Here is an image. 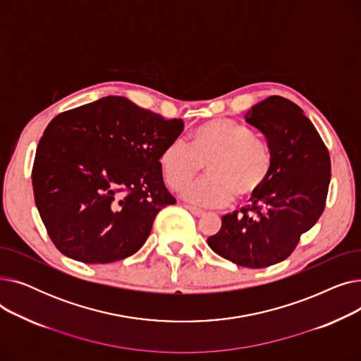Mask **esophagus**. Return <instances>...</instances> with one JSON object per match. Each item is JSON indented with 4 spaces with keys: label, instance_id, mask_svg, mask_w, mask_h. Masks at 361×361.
I'll list each match as a JSON object with an SVG mask.
<instances>
[{
    "label": "esophagus",
    "instance_id": "esophagus-1",
    "mask_svg": "<svg viewBox=\"0 0 361 361\" xmlns=\"http://www.w3.org/2000/svg\"><path fill=\"white\" fill-rule=\"evenodd\" d=\"M185 207H187V209L190 211V212H192L195 216H202V215L204 214L202 209H199V207H195V206H190V204H187Z\"/></svg>",
    "mask_w": 361,
    "mask_h": 361
}]
</instances>
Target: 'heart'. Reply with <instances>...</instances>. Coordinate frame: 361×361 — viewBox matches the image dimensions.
Instances as JSON below:
<instances>
[{"mask_svg": "<svg viewBox=\"0 0 361 361\" xmlns=\"http://www.w3.org/2000/svg\"><path fill=\"white\" fill-rule=\"evenodd\" d=\"M204 164L206 177L188 185L184 197L207 207L224 206L234 197L247 202L268 183L274 157L252 128L230 118H215L196 127L190 145L171 140L162 150L159 165L166 184L181 192Z\"/></svg>", "mask_w": 361, "mask_h": 361, "instance_id": "heart-1", "label": "heart"}]
</instances>
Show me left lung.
Segmentation results:
<instances>
[{"mask_svg":"<svg viewBox=\"0 0 361 361\" xmlns=\"http://www.w3.org/2000/svg\"><path fill=\"white\" fill-rule=\"evenodd\" d=\"M245 123L267 139L272 173L249 204L222 216L207 244L240 267L267 268L286 260L324 212L331 158L312 121L286 98L274 94L256 104Z\"/></svg>","mask_w":361,"mask_h":361,"instance_id":"left-lung-1","label":"left lung"}]
</instances>
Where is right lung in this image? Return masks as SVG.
I'll return each instance as SVG.
<instances>
[{"label": "right lung", "instance_id": "right-lung-1", "mask_svg": "<svg viewBox=\"0 0 361 361\" xmlns=\"http://www.w3.org/2000/svg\"><path fill=\"white\" fill-rule=\"evenodd\" d=\"M183 128V120H165L123 97L59 114L32 168L35 203L55 247L83 263L135 255L158 212L176 203L159 157Z\"/></svg>", "mask_w": 361, "mask_h": 361}]
</instances>
